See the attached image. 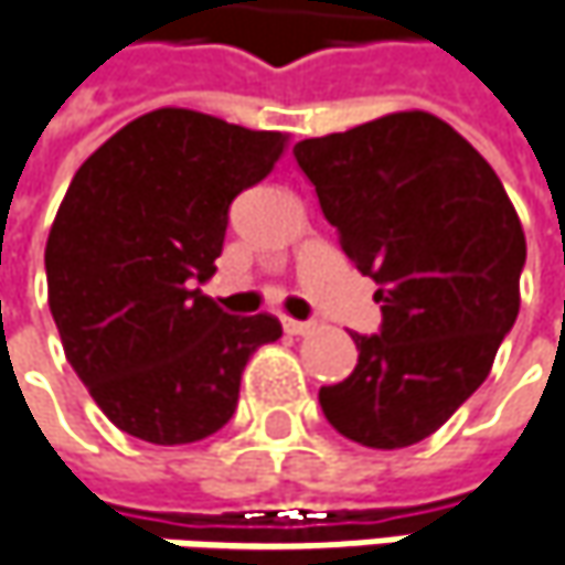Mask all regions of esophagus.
I'll use <instances>...</instances> for the list:
<instances>
[{
	"label": "esophagus",
	"mask_w": 565,
	"mask_h": 565,
	"mask_svg": "<svg viewBox=\"0 0 565 565\" xmlns=\"http://www.w3.org/2000/svg\"><path fill=\"white\" fill-rule=\"evenodd\" d=\"M281 326L287 335H307L313 329V322H300V319H290V316H284Z\"/></svg>",
	"instance_id": "obj_1"
}]
</instances>
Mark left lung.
<instances>
[{"mask_svg":"<svg viewBox=\"0 0 565 565\" xmlns=\"http://www.w3.org/2000/svg\"><path fill=\"white\" fill-rule=\"evenodd\" d=\"M294 159L383 313L374 335L351 332L358 364L319 406L364 448H409L480 390L512 332L518 214L492 166L425 111L300 140Z\"/></svg>","mask_w":565,"mask_h":565,"instance_id":"8db88e82","label":"left lung"}]
</instances>
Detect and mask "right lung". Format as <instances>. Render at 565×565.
I'll return each instance as SVG.
<instances>
[{
	"label": "right lung",
	"mask_w": 565,
	"mask_h": 565,
	"mask_svg": "<svg viewBox=\"0 0 565 565\" xmlns=\"http://www.w3.org/2000/svg\"><path fill=\"white\" fill-rule=\"evenodd\" d=\"M284 134L159 108L79 166L44 265L66 361L120 431L191 445L220 431L243 367L281 339L275 316L204 297L236 194L281 159Z\"/></svg>",
	"instance_id": "add662e5"
}]
</instances>
